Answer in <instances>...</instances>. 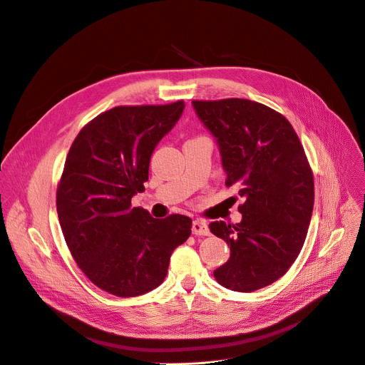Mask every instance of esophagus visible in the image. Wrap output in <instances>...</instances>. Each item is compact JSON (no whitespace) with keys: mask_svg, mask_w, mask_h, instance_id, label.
<instances>
[{"mask_svg":"<svg viewBox=\"0 0 365 365\" xmlns=\"http://www.w3.org/2000/svg\"><path fill=\"white\" fill-rule=\"evenodd\" d=\"M191 232H192L194 235H205V236L210 233L209 226H207L205 222H201V220H194V222H192V225H191Z\"/></svg>","mask_w":365,"mask_h":365,"instance_id":"esophagus-1","label":"esophagus"}]
</instances>
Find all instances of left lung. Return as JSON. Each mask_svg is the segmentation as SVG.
I'll return each mask as SVG.
<instances>
[{
	"instance_id": "left-lung-1",
	"label": "left lung",
	"mask_w": 365,
	"mask_h": 365,
	"mask_svg": "<svg viewBox=\"0 0 365 365\" xmlns=\"http://www.w3.org/2000/svg\"><path fill=\"white\" fill-rule=\"evenodd\" d=\"M213 135L227 175L245 203L236 225L212 222L229 259L215 269L220 286L251 293L284 275L300 254L314 203L313 174L290 121L257 101H192Z\"/></svg>"
}]
</instances>
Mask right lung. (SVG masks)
<instances>
[{
    "label": "right lung",
    "mask_w": 365,
    "mask_h": 365,
    "mask_svg": "<svg viewBox=\"0 0 365 365\" xmlns=\"http://www.w3.org/2000/svg\"><path fill=\"white\" fill-rule=\"evenodd\" d=\"M165 106L114 107L75 138L56 192L58 217L78 267L101 290L136 297L156 289L191 219H155L132 197L145 191L150 156L184 111Z\"/></svg>",
    "instance_id": "1"
}]
</instances>
